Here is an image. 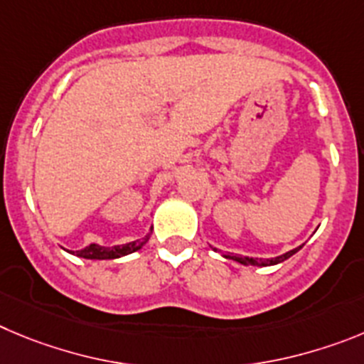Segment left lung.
Here are the masks:
<instances>
[{"instance_id": "left-lung-1", "label": "left lung", "mask_w": 364, "mask_h": 364, "mask_svg": "<svg viewBox=\"0 0 364 364\" xmlns=\"http://www.w3.org/2000/svg\"><path fill=\"white\" fill-rule=\"evenodd\" d=\"M301 248L303 247L294 248V250L287 252V254L279 255V257H274V259H257V257H247V255H227V257L228 259L237 261V263H241V264H250V267H268V264H277V263H281V261L288 259L290 255H294L297 250H301Z\"/></svg>"}]
</instances>
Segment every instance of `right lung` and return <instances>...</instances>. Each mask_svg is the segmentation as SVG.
Listing matches in <instances>:
<instances>
[{"mask_svg": "<svg viewBox=\"0 0 364 364\" xmlns=\"http://www.w3.org/2000/svg\"><path fill=\"white\" fill-rule=\"evenodd\" d=\"M150 234L143 239H137V241H132V243L127 245H117V247H100V245H88L83 250H77L76 255L80 257H85V259H116V257H121V255H129L132 252L139 250L143 245L149 241ZM74 254V252H72Z\"/></svg>", "mask_w": 364, "mask_h": 364, "instance_id": "right-lung-1", "label": "right lung"}]
</instances>
